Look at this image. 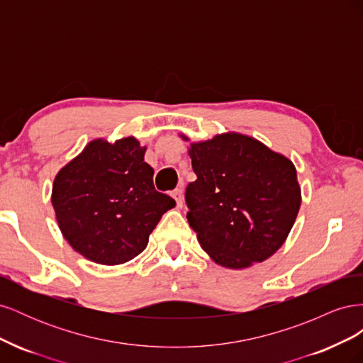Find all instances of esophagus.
I'll return each mask as SVG.
<instances>
[{
	"instance_id": "esophagus-1",
	"label": "esophagus",
	"mask_w": 363,
	"mask_h": 363,
	"mask_svg": "<svg viewBox=\"0 0 363 363\" xmlns=\"http://www.w3.org/2000/svg\"><path fill=\"white\" fill-rule=\"evenodd\" d=\"M172 199L175 200V203H177V207L182 208L183 207V191L182 189H175L172 192Z\"/></svg>"
}]
</instances>
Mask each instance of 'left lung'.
Returning a JSON list of instances; mask_svg holds the SVG:
<instances>
[{"mask_svg":"<svg viewBox=\"0 0 363 363\" xmlns=\"http://www.w3.org/2000/svg\"><path fill=\"white\" fill-rule=\"evenodd\" d=\"M189 157L196 180L186 188V218L201 248L230 269L271 257L301 206L294 163L235 131L192 142Z\"/></svg>","mask_w":363,"mask_h":363,"instance_id":"1","label":"left lung"}]
</instances>
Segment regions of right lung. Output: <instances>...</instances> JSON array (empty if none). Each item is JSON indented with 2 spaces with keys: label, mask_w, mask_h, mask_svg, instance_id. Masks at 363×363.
<instances>
[{
  "label": "right lung",
  "mask_w": 363,
  "mask_h": 363,
  "mask_svg": "<svg viewBox=\"0 0 363 363\" xmlns=\"http://www.w3.org/2000/svg\"><path fill=\"white\" fill-rule=\"evenodd\" d=\"M145 151L133 136L95 139L54 179L51 203L60 232L87 260L121 265L135 259L175 206L155 189Z\"/></svg>",
  "instance_id": "obj_1"
}]
</instances>
